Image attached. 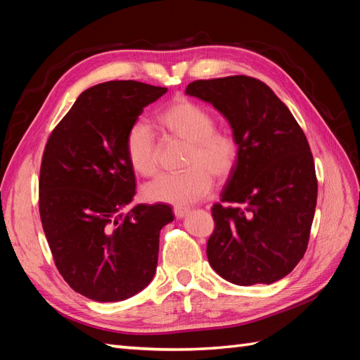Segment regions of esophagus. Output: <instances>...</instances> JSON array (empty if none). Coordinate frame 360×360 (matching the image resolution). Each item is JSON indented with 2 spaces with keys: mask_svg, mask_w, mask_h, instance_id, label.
<instances>
[{
  "mask_svg": "<svg viewBox=\"0 0 360 360\" xmlns=\"http://www.w3.org/2000/svg\"><path fill=\"white\" fill-rule=\"evenodd\" d=\"M173 212H174V217L181 219V218L187 217V213L190 212V207H187V205L178 204V205H174V207H173Z\"/></svg>",
  "mask_w": 360,
  "mask_h": 360,
  "instance_id": "1",
  "label": "esophagus"
}]
</instances>
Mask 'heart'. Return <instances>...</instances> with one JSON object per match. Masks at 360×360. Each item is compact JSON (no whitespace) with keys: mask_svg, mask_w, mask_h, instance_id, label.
<instances>
[{"mask_svg":"<svg viewBox=\"0 0 360 360\" xmlns=\"http://www.w3.org/2000/svg\"><path fill=\"white\" fill-rule=\"evenodd\" d=\"M156 124L168 139L187 142L184 172L160 176L143 188L151 202H193L207 195L213 176L223 179L233 172L240 142L231 129L215 128V117L202 105L176 97L158 112ZM125 158L131 170L151 178L158 173V147L150 127L133 122L125 134Z\"/></svg>","mask_w":360,"mask_h":360,"instance_id":"heart-1","label":"heart"}]
</instances>
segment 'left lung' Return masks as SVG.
<instances>
[{
  "instance_id": "1",
  "label": "left lung",
  "mask_w": 360,
  "mask_h": 360,
  "mask_svg": "<svg viewBox=\"0 0 360 360\" xmlns=\"http://www.w3.org/2000/svg\"><path fill=\"white\" fill-rule=\"evenodd\" d=\"M186 94L215 106L240 142L223 204L212 207L209 263L233 285H271L308 248L317 178L307 136L288 106L254 77L196 80Z\"/></svg>"
}]
</instances>
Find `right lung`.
I'll use <instances>...</instances> for the list:
<instances>
[{
    "label": "right lung",
    "instance_id": "add662e5",
    "mask_svg": "<svg viewBox=\"0 0 360 360\" xmlns=\"http://www.w3.org/2000/svg\"><path fill=\"white\" fill-rule=\"evenodd\" d=\"M167 88L134 80L91 86L53 128L40 168V218L53 262L75 292L122 302L155 277L167 204H137L125 134Z\"/></svg>",
    "mask_w": 360,
    "mask_h": 360
}]
</instances>
